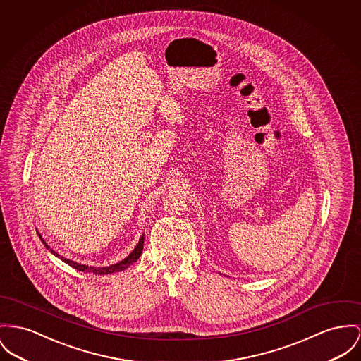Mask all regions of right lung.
Here are the masks:
<instances>
[{
  "label": "right lung",
  "instance_id": "obj_1",
  "mask_svg": "<svg viewBox=\"0 0 361 361\" xmlns=\"http://www.w3.org/2000/svg\"><path fill=\"white\" fill-rule=\"evenodd\" d=\"M38 235H39V234H38ZM39 238H41V240L45 243V240H42V237H41V235H39ZM45 246L49 247L47 243H45ZM142 249H144V237L140 240L138 245H137V247L131 252V255H130L128 257H126L124 260H121V263H118V264L111 265V267H102V268H99V267H98V268H94V267L78 264V263H75L73 260H68V259H64V257H61V260H63L64 263L71 265L73 268L78 269V271H83V272H93V274H98V275H104V274L119 272V271L126 269L127 267H130L133 263H135V262L140 259V256H141V253H142ZM51 253H53V255H56V256H59V255H57L56 252H53V250H51Z\"/></svg>",
  "mask_w": 361,
  "mask_h": 361
}]
</instances>
